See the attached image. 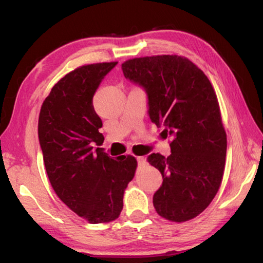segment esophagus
<instances>
[{
    "mask_svg": "<svg viewBox=\"0 0 263 263\" xmlns=\"http://www.w3.org/2000/svg\"><path fill=\"white\" fill-rule=\"evenodd\" d=\"M137 161H138V163H139V164H145L146 163V158L138 157L137 158Z\"/></svg>",
    "mask_w": 263,
    "mask_h": 263,
    "instance_id": "obj_1",
    "label": "esophagus"
}]
</instances>
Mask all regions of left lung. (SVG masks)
Here are the masks:
<instances>
[{"instance_id":"obj_1","label":"left lung","mask_w":263,"mask_h":263,"mask_svg":"<svg viewBox=\"0 0 263 263\" xmlns=\"http://www.w3.org/2000/svg\"><path fill=\"white\" fill-rule=\"evenodd\" d=\"M124 77L144 89L148 116L169 137L168 158L152 153L147 161L162 175L153 195L160 216L182 222L209 206L224 174L226 133L209 79L186 58H136L122 65Z\"/></svg>"}]
</instances>
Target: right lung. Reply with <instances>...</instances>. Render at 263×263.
<instances>
[{"label": "right lung", "mask_w": 263, "mask_h": 263, "mask_svg": "<svg viewBox=\"0 0 263 263\" xmlns=\"http://www.w3.org/2000/svg\"><path fill=\"white\" fill-rule=\"evenodd\" d=\"M117 62L82 66L54 84L42 105L38 138L52 188L62 202L91 224L112 221L137 168L127 155L115 160L100 148L101 118L92 97Z\"/></svg>", "instance_id": "add662e5"}]
</instances>
